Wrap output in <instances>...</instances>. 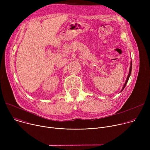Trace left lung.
<instances>
[{
	"mask_svg": "<svg viewBox=\"0 0 150 150\" xmlns=\"http://www.w3.org/2000/svg\"><path fill=\"white\" fill-rule=\"evenodd\" d=\"M132 61H131V66H130V69H129V74H128V75H127V79H126V82H125V84H124V86H123V88H122V91L125 88V86H126V83H127L128 80H129V78L130 75H131V71H132Z\"/></svg>",
	"mask_w": 150,
	"mask_h": 150,
	"instance_id": "left-lung-1",
	"label": "left lung"
}]
</instances>
